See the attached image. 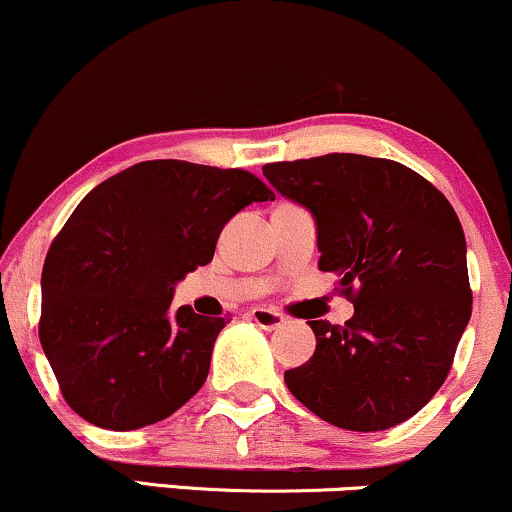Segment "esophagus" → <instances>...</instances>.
I'll use <instances>...</instances> for the list:
<instances>
[{"instance_id":"esophagus-1","label":"esophagus","mask_w":512,"mask_h":512,"mask_svg":"<svg viewBox=\"0 0 512 512\" xmlns=\"http://www.w3.org/2000/svg\"><path fill=\"white\" fill-rule=\"evenodd\" d=\"M250 320L255 322L257 327H262V330H276V327L284 325L286 317L281 313H276V310H269V308H252Z\"/></svg>"}]
</instances>
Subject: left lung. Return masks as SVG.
Returning <instances> with one entry per match:
<instances>
[{
  "label": "left lung",
  "instance_id": "left-lung-1",
  "mask_svg": "<svg viewBox=\"0 0 512 512\" xmlns=\"http://www.w3.org/2000/svg\"><path fill=\"white\" fill-rule=\"evenodd\" d=\"M279 195L313 214L322 272L354 301L344 325L308 320L315 354L284 373L298 402L346 431L414 416L448 378L472 315L467 243L443 192L387 158L267 163Z\"/></svg>",
  "mask_w": 512,
  "mask_h": 512
}]
</instances>
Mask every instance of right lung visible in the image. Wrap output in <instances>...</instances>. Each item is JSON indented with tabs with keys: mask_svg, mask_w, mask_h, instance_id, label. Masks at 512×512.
<instances>
[{
	"mask_svg": "<svg viewBox=\"0 0 512 512\" xmlns=\"http://www.w3.org/2000/svg\"><path fill=\"white\" fill-rule=\"evenodd\" d=\"M274 199L240 168L144 161L81 199L45 257L40 344L88 424L134 431L204 385L226 317L170 308L175 284L211 262L223 226Z\"/></svg>",
	"mask_w": 512,
	"mask_h": 512,
	"instance_id": "obj_1",
	"label": "right lung"
}]
</instances>
